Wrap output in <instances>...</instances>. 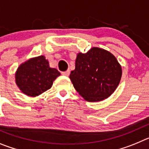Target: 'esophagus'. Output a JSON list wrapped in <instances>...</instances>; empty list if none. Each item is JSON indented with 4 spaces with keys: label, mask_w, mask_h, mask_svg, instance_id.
<instances>
[{
    "label": "esophagus",
    "mask_w": 149,
    "mask_h": 149,
    "mask_svg": "<svg viewBox=\"0 0 149 149\" xmlns=\"http://www.w3.org/2000/svg\"><path fill=\"white\" fill-rule=\"evenodd\" d=\"M61 73H62V74H63V75L68 76V75H69V74H70V71L67 70V71H65V72H62Z\"/></svg>",
    "instance_id": "34e87169"
}]
</instances>
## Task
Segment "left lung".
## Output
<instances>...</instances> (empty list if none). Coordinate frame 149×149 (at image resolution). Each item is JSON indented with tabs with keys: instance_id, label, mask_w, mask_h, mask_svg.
<instances>
[{
	"instance_id": "left-lung-1",
	"label": "left lung",
	"mask_w": 149,
	"mask_h": 149,
	"mask_svg": "<svg viewBox=\"0 0 149 149\" xmlns=\"http://www.w3.org/2000/svg\"><path fill=\"white\" fill-rule=\"evenodd\" d=\"M69 77L84 99L95 102L108 98L116 90L122 77V67L109 51L94 47L86 54H77L75 69Z\"/></svg>"
}]
</instances>
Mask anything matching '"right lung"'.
Instances as JSON below:
<instances>
[{
  "label": "right lung",
  "instance_id": "right-lung-1",
  "mask_svg": "<svg viewBox=\"0 0 149 149\" xmlns=\"http://www.w3.org/2000/svg\"><path fill=\"white\" fill-rule=\"evenodd\" d=\"M60 74L51 68L44 56H39L22 63L15 73V82L23 93L35 97L51 89L54 81Z\"/></svg>",
  "mask_w": 149,
  "mask_h": 149
}]
</instances>
